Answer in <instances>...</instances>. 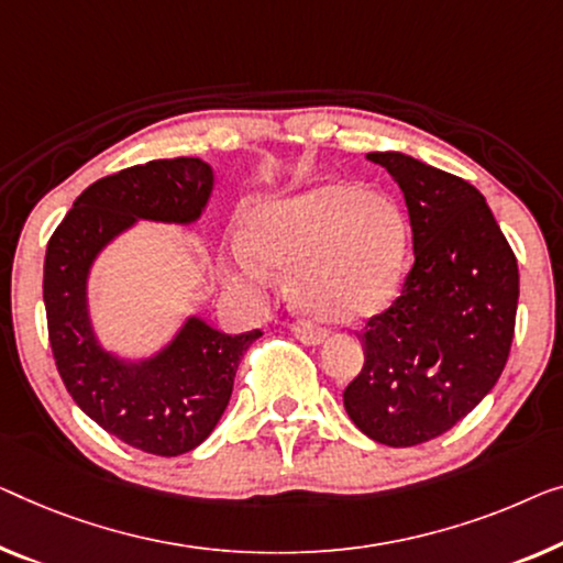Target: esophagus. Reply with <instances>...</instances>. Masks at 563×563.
<instances>
[{"label":"esophagus","mask_w":563,"mask_h":563,"mask_svg":"<svg viewBox=\"0 0 563 563\" xmlns=\"http://www.w3.org/2000/svg\"><path fill=\"white\" fill-rule=\"evenodd\" d=\"M292 335L300 343H308V346H318V343L325 341V333L321 329H313L310 323H292Z\"/></svg>","instance_id":"34e87169"}]
</instances>
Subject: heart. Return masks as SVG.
Instances as JSON below:
<instances>
[{
    "label": "heart",
    "mask_w": 563,
    "mask_h": 563,
    "mask_svg": "<svg viewBox=\"0 0 563 563\" xmlns=\"http://www.w3.org/2000/svg\"><path fill=\"white\" fill-rule=\"evenodd\" d=\"M232 280L260 288L265 267L288 271V296L325 323H356L387 310L405 283L409 230L391 201L356 184H316L275 197L245 220Z\"/></svg>",
    "instance_id": "heart-1"
}]
</instances>
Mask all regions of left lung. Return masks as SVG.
I'll return each instance as SVG.
<instances>
[{"label":"left lung","instance_id":"left-lung-1","mask_svg":"<svg viewBox=\"0 0 563 563\" xmlns=\"http://www.w3.org/2000/svg\"><path fill=\"white\" fill-rule=\"evenodd\" d=\"M366 158L405 195L415 265L399 298L356 333L364 366L343 407L366 438L412 448L496 387L516 331L518 263L473 184L399 151Z\"/></svg>","mask_w":563,"mask_h":563}]
</instances>
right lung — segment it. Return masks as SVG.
<instances>
[{"label": "right lung", "instance_id": "add662e5", "mask_svg": "<svg viewBox=\"0 0 563 563\" xmlns=\"http://www.w3.org/2000/svg\"><path fill=\"white\" fill-rule=\"evenodd\" d=\"M212 184V169L191 156L131 166L90 184L47 242L42 298L65 389L108 434L148 455H184L209 438L228 409L242 354L263 331L230 335L189 318L162 354L121 362L96 341L88 271L136 220L195 222Z\"/></svg>", "mask_w": 563, "mask_h": 563}]
</instances>
